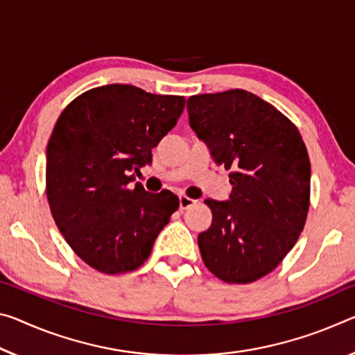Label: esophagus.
<instances>
[{
	"mask_svg": "<svg viewBox=\"0 0 355 355\" xmlns=\"http://www.w3.org/2000/svg\"><path fill=\"white\" fill-rule=\"evenodd\" d=\"M194 204H196L194 199L187 198V196H180V199H178L180 210H187V208H189L191 205H194Z\"/></svg>",
	"mask_w": 355,
	"mask_h": 355,
	"instance_id": "esophagus-1",
	"label": "esophagus"
}]
</instances>
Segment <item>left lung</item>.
Listing matches in <instances>:
<instances>
[{
    "label": "left lung",
    "instance_id": "1",
    "mask_svg": "<svg viewBox=\"0 0 355 355\" xmlns=\"http://www.w3.org/2000/svg\"><path fill=\"white\" fill-rule=\"evenodd\" d=\"M187 109L215 164L232 168L229 198L205 199L213 219L198 237L202 259L226 283H251L283 261L305 226L306 147L288 118L245 89L196 94Z\"/></svg>",
    "mask_w": 355,
    "mask_h": 355
}]
</instances>
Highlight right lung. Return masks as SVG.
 Returning a JSON list of instances; mask_svg holds the SVG:
<instances>
[{
    "label": "right lung",
    "mask_w": 355,
    "mask_h": 355,
    "mask_svg": "<svg viewBox=\"0 0 355 355\" xmlns=\"http://www.w3.org/2000/svg\"><path fill=\"white\" fill-rule=\"evenodd\" d=\"M183 109V96L112 83L80 94L60 115L47 144V199L67 245L89 267L116 275L148 259L178 198L148 193L131 173L151 164V150Z\"/></svg>",
    "instance_id": "right-lung-1"
}]
</instances>
